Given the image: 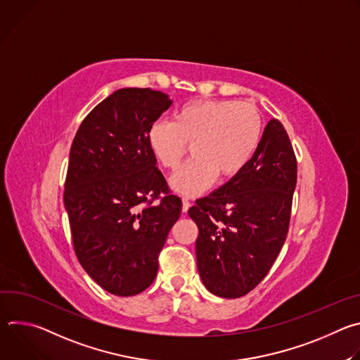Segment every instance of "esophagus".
Segmentation results:
<instances>
[{
  "label": "esophagus",
  "instance_id": "esophagus-1",
  "mask_svg": "<svg viewBox=\"0 0 360 360\" xmlns=\"http://www.w3.org/2000/svg\"><path fill=\"white\" fill-rule=\"evenodd\" d=\"M189 207H191L189 199H188V198H184V199H182V211L186 212V211L189 210Z\"/></svg>",
  "mask_w": 360,
  "mask_h": 360
}]
</instances>
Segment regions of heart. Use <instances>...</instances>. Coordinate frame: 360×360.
<instances>
[{
    "mask_svg": "<svg viewBox=\"0 0 360 360\" xmlns=\"http://www.w3.org/2000/svg\"><path fill=\"white\" fill-rule=\"evenodd\" d=\"M262 136V117L249 102L236 99H195L181 105L172 121H155L146 143L161 167L175 171L191 142L193 157L172 176L182 195L207 191L218 178L229 181L255 155Z\"/></svg>",
    "mask_w": 360,
    "mask_h": 360,
    "instance_id": "obj_1",
    "label": "heart"
}]
</instances>
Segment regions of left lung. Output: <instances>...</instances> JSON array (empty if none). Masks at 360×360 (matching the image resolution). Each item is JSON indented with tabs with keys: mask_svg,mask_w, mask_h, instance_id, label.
I'll return each instance as SVG.
<instances>
[{
	"mask_svg": "<svg viewBox=\"0 0 360 360\" xmlns=\"http://www.w3.org/2000/svg\"><path fill=\"white\" fill-rule=\"evenodd\" d=\"M297 162L288 132L271 120L245 169L188 214L200 279L221 297H240L268 275L285 243Z\"/></svg>",
	"mask_w": 360,
	"mask_h": 360,
	"instance_id": "8db88e82",
	"label": "left lung"
}]
</instances>
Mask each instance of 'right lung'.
<instances>
[{"mask_svg":"<svg viewBox=\"0 0 360 360\" xmlns=\"http://www.w3.org/2000/svg\"><path fill=\"white\" fill-rule=\"evenodd\" d=\"M171 104L161 91L118 89L85 117L71 145L64 205L74 250L85 272L117 296L153 282L182 211L146 143L148 128Z\"/></svg>","mask_w":360,"mask_h":360,"instance_id":"add662e5","label":"right lung"}]
</instances>
